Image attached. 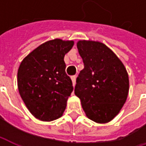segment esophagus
I'll return each mask as SVG.
<instances>
[{"instance_id": "1", "label": "esophagus", "mask_w": 146, "mask_h": 146, "mask_svg": "<svg viewBox=\"0 0 146 146\" xmlns=\"http://www.w3.org/2000/svg\"><path fill=\"white\" fill-rule=\"evenodd\" d=\"M76 78H77L76 76H73V77L71 78H72V81H73V86H74V85H75V84H76Z\"/></svg>"}]
</instances>
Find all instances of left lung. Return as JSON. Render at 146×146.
Here are the masks:
<instances>
[{
    "label": "left lung",
    "instance_id": "8db88e82",
    "mask_svg": "<svg viewBox=\"0 0 146 146\" xmlns=\"http://www.w3.org/2000/svg\"><path fill=\"white\" fill-rule=\"evenodd\" d=\"M84 69L74 89L86 116L98 123L112 120L125 103L129 89L126 68L115 53L98 41L79 40Z\"/></svg>",
    "mask_w": 146,
    "mask_h": 146
}]
</instances>
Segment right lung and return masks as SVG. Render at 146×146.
<instances>
[{
    "instance_id": "right-lung-1",
    "label": "right lung",
    "mask_w": 146,
    "mask_h": 146,
    "mask_svg": "<svg viewBox=\"0 0 146 146\" xmlns=\"http://www.w3.org/2000/svg\"><path fill=\"white\" fill-rule=\"evenodd\" d=\"M73 46V40H49L30 52L19 66V94L29 111L41 121L56 120L66 109L73 87L65 71L64 56Z\"/></svg>"
}]
</instances>
